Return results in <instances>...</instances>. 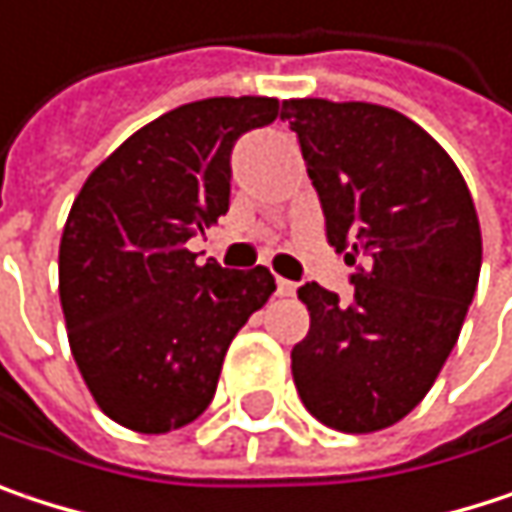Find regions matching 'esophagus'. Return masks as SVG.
Masks as SVG:
<instances>
[{
  "instance_id": "obj_1",
  "label": "esophagus",
  "mask_w": 512,
  "mask_h": 512,
  "mask_svg": "<svg viewBox=\"0 0 512 512\" xmlns=\"http://www.w3.org/2000/svg\"><path fill=\"white\" fill-rule=\"evenodd\" d=\"M294 291H297V283L277 277V294H280V297H294Z\"/></svg>"
}]
</instances>
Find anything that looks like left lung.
I'll return each mask as SVG.
<instances>
[{"instance_id": "8db88e82", "label": "left lung", "mask_w": 512, "mask_h": 512, "mask_svg": "<svg viewBox=\"0 0 512 512\" xmlns=\"http://www.w3.org/2000/svg\"><path fill=\"white\" fill-rule=\"evenodd\" d=\"M327 241L356 265L353 297L306 283L309 333L291 351L303 407L342 433L413 413L454 351L480 277V224L451 156L395 108L286 99Z\"/></svg>"}]
</instances>
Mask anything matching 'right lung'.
<instances>
[{
    "instance_id": "add662e5",
    "label": "right lung",
    "mask_w": 512,
    "mask_h": 512,
    "mask_svg": "<svg viewBox=\"0 0 512 512\" xmlns=\"http://www.w3.org/2000/svg\"><path fill=\"white\" fill-rule=\"evenodd\" d=\"M274 96L179 105L85 179L58 247L73 359L96 407L138 433H170L215 398L224 356L274 294L256 265H197L185 244L229 209L232 144L274 123Z\"/></svg>"
}]
</instances>
